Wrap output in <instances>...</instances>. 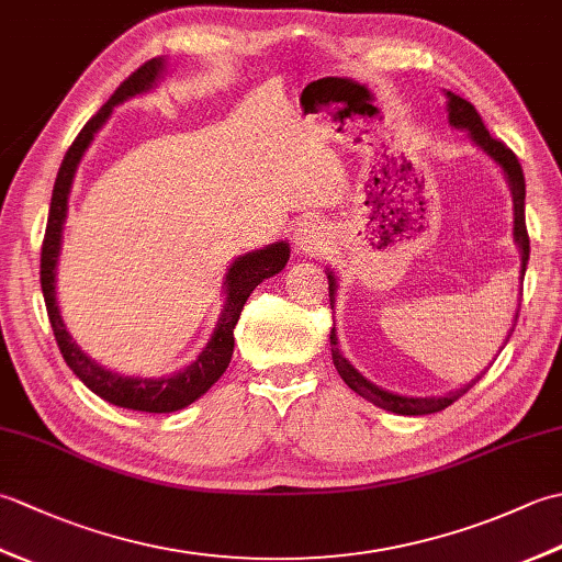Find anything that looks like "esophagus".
I'll return each instance as SVG.
<instances>
[{"label": "esophagus", "instance_id": "esophagus-1", "mask_svg": "<svg viewBox=\"0 0 562 562\" xmlns=\"http://www.w3.org/2000/svg\"><path fill=\"white\" fill-rule=\"evenodd\" d=\"M330 244V236L326 232V226H321L316 222H304L300 229H296L294 236V248L300 250V254L306 256H321Z\"/></svg>", "mask_w": 562, "mask_h": 562}]
</instances>
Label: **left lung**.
I'll return each instance as SVG.
<instances>
[{"mask_svg":"<svg viewBox=\"0 0 562 562\" xmlns=\"http://www.w3.org/2000/svg\"><path fill=\"white\" fill-rule=\"evenodd\" d=\"M445 97H447L449 125L457 130H465V133L471 135L473 145L481 151H485L487 157H491L499 166V169H503V173L507 178L509 190H512V202H515V232H512V236H515V244L519 246V254H521V270L519 272L524 278V272H527V262H529V234H527V222H524V198H527V183H524L521 164L515 157V151L507 149L499 139L491 137L487 127L483 125V117L479 115V111L473 109V103L457 97V93H451V91H445ZM326 274H328V296H330V306H333L336 304L338 282H336V274H333V270H326ZM517 316L519 314H515V324H517ZM512 330H515V326L509 328L505 345L512 336ZM330 355H333V364H336L338 374L342 376L345 384H348L355 393H360V396L367 398L369 403H374V405H379V408L391 411L396 415H429V413L445 411L447 405L459 401L473 384H479L481 376L487 372L485 369V372L475 374V379H471L469 384H463L461 389H453V391L445 393V396H401V393H393V391H386V389L372 384V381H367L360 372H357V369L348 362V357H342V352L338 348L336 328H330Z\"/></svg>","mask_w":562,"mask_h":562,"instance_id":"obj_1","label":"left lung"}]
</instances>
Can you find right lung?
Returning <instances> with one entry per match:
<instances>
[{"label":"right lung","instance_id":"right-lung-1","mask_svg":"<svg viewBox=\"0 0 562 562\" xmlns=\"http://www.w3.org/2000/svg\"><path fill=\"white\" fill-rule=\"evenodd\" d=\"M166 71V57H151L149 63L135 69L121 87L115 89L113 97L103 103V109L91 117V121L81 127L77 139L71 142L63 164L55 178L53 200H50V214H47L43 250H41V288L43 300L47 308V318L55 333L57 348L63 352L67 367L79 376V381L87 389H91L97 396L109 401L117 408L127 411H142V413H173L181 411L186 405L195 403L202 393L212 389L226 367L232 362L234 355V328L236 321L241 316V308L262 280L278 274L290 260V244L274 241L266 248L250 250L234 258V262L226 268L224 274V306L217 326H214L212 338L205 348L188 367L178 369L173 374L166 376H125L117 374L113 369H105L97 360L83 352L79 345L71 340L69 330L59 314L57 304V260L59 250H63V232L67 222V207H69V193L71 183H75V173L79 169V161L87 154L89 145L97 137L99 130L109 121L115 105L125 103L127 99H135L139 93L151 91L161 81Z\"/></svg>","mask_w":562,"mask_h":562}]
</instances>
